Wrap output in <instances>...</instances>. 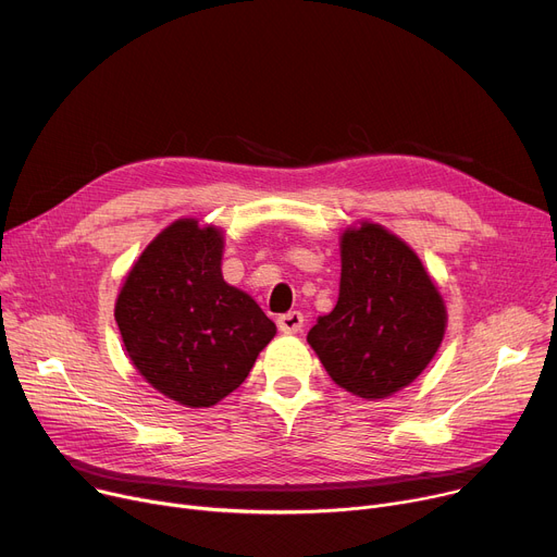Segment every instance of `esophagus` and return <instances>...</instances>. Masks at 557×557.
Returning a JSON list of instances; mask_svg holds the SVG:
<instances>
[{"mask_svg":"<svg viewBox=\"0 0 557 557\" xmlns=\"http://www.w3.org/2000/svg\"><path fill=\"white\" fill-rule=\"evenodd\" d=\"M305 325V315L300 311H288L277 318V327L284 334H298Z\"/></svg>","mask_w":557,"mask_h":557,"instance_id":"esophagus-1","label":"esophagus"}]
</instances>
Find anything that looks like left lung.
I'll list each match as a JSON object with an SVG mask.
<instances>
[{
    "instance_id": "obj_1",
    "label": "left lung",
    "mask_w": 557,
    "mask_h": 557,
    "mask_svg": "<svg viewBox=\"0 0 557 557\" xmlns=\"http://www.w3.org/2000/svg\"><path fill=\"white\" fill-rule=\"evenodd\" d=\"M445 330V300L411 246L370 221L341 234L338 302L307 334L334 384L386 399L422 374Z\"/></svg>"
}]
</instances>
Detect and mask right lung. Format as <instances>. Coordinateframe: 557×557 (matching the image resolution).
<instances>
[{"label":"right lung","instance_id":"obj_1","mask_svg":"<svg viewBox=\"0 0 557 557\" xmlns=\"http://www.w3.org/2000/svg\"><path fill=\"white\" fill-rule=\"evenodd\" d=\"M223 230L178 219L133 263L114 302L126 355L164 397L210 408L237 391L277 327L221 273Z\"/></svg>","mask_w":557,"mask_h":557}]
</instances>
